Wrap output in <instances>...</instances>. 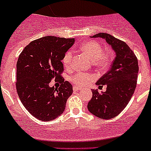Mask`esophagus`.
I'll use <instances>...</instances> for the list:
<instances>
[{
	"label": "esophagus",
	"mask_w": 151,
	"mask_h": 151,
	"mask_svg": "<svg viewBox=\"0 0 151 151\" xmlns=\"http://www.w3.org/2000/svg\"><path fill=\"white\" fill-rule=\"evenodd\" d=\"M80 90V88L77 87V86H73V91H78Z\"/></svg>",
	"instance_id": "obj_1"
}]
</instances>
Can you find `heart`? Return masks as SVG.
Instances as JSON below:
<instances>
[{
  "label": "heart",
  "mask_w": 151,
  "mask_h": 151,
  "mask_svg": "<svg viewBox=\"0 0 151 151\" xmlns=\"http://www.w3.org/2000/svg\"><path fill=\"white\" fill-rule=\"evenodd\" d=\"M80 48L84 54L88 57L93 63L98 67H105L110 62V57L108 54L103 53L104 51L103 47L96 41L85 42L81 46ZM72 57H73V54L70 50L66 52L64 55L63 58V63L66 68H69L71 65ZM93 78L94 77L91 75L84 73H78L73 77V82H74L75 85L82 86L91 82Z\"/></svg>",
  "instance_id": "heart-1"
}]
</instances>
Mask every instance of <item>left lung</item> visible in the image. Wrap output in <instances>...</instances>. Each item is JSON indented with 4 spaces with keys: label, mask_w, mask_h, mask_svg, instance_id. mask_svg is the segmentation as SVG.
Wrapping results in <instances>:
<instances>
[{
    "label": "left lung",
    "mask_w": 151,
    "mask_h": 151,
    "mask_svg": "<svg viewBox=\"0 0 151 151\" xmlns=\"http://www.w3.org/2000/svg\"><path fill=\"white\" fill-rule=\"evenodd\" d=\"M91 38L104 39L115 52L111 68L98 79L96 85H106V90L99 93L92 91L88 110L98 118L110 119L118 116L132 97L138 74V59L128 45L107 33H98Z\"/></svg>",
    "instance_id": "1"
}]
</instances>
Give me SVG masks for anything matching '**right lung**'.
Instances as JSON below:
<instances>
[{"label":"right lung","mask_w":151,"mask_h":151,"mask_svg":"<svg viewBox=\"0 0 151 151\" xmlns=\"http://www.w3.org/2000/svg\"><path fill=\"white\" fill-rule=\"evenodd\" d=\"M75 43V38L45 36L24 48L17 63V90L26 110L41 121H51L63 113L73 86L64 82L63 58ZM52 78H60L59 88L50 87Z\"/></svg>","instance_id":"1"}]
</instances>
